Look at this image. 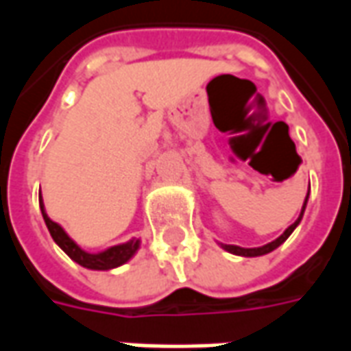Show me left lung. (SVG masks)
<instances>
[{
  "instance_id": "obj_1",
  "label": "left lung",
  "mask_w": 351,
  "mask_h": 351,
  "mask_svg": "<svg viewBox=\"0 0 351 351\" xmlns=\"http://www.w3.org/2000/svg\"><path fill=\"white\" fill-rule=\"evenodd\" d=\"M306 199H308V193H306ZM304 206H306V201H304V205H302V210H301V216L297 218V221L295 223H291L289 228L282 233V235L276 239V241H272V243L265 244V246H259V248H241V246H233V244H223V248L228 252H231V254H237V256H246V258H256V256H263V254H269V252H272L274 248H278L280 244L286 241L287 237L293 233V229L297 228V223L301 221L302 218V213H304Z\"/></svg>"
}]
</instances>
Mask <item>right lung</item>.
I'll return each instance as SVG.
<instances>
[{"instance_id":"1","label":"right lung","mask_w":351,"mask_h":351,"mask_svg":"<svg viewBox=\"0 0 351 351\" xmlns=\"http://www.w3.org/2000/svg\"><path fill=\"white\" fill-rule=\"evenodd\" d=\"M39 203H41L43 218H45V223H47V228H49L52 239L56 241L58 246H60L73 261H77V263L82 265V267H86V269H95V271L114 269L118 265L125 263V261L137 252L138 241H130V243L120 244V246H112V248L101 252V254H88V252L80 250L79 246L67 237V233H65L64 229L60 228L56 221H52L49 216H47L45 206H43V199H39Z\"/></svg>"}]
</instances>
